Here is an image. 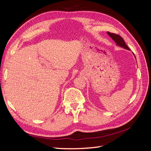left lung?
<instances>
[{
    "mask_svg": "<svg viewBox=\"0 0 151 151\" xmlns=\"http://www.w3.org/2000/svg\"><path fill=\"white\" fill-rule=\"evenodd\" d=\"M108 35L110 36V37L112 38V40L115 42V43H116V46L118 47H120L123 48H124L125 50H130L129 49V48L127 47V45H126L125 42H124V40L120 36L116 35V34H114V33H109V32H107ZM134 54V53H132ZM134 55L135 56V55L134 54Z\"/></svg>",
    "mask_w": 151,
    "mask_h": 151,
    "instance_id": "1",
    "label": "left lung"
}]
</instances>
